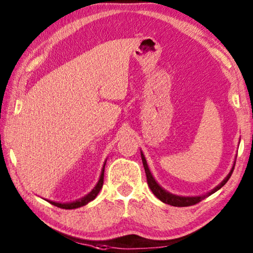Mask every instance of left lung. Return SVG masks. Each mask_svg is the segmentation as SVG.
Returning a JSON list of instances; mask_svg holds the SVG:
<instances>
[{
  "label": "left lung",
  "mask_w": 253,
  "mask_h": 253,
  "mask_svg": "<svg viewBox=\"0 0 253 253\" xmlns=\"http://www.w3.org/2000/svg\"><path fill=\"white\" fill-rule=\"evenodd\" d=\"M142 156V161H143V166H144V170H145V175H146V180H148V184H149V187L151 188V191H152V193L156 195V197L160 200V201H163L165 203H167V205H170V206H174V207H188V206H194L199 203L200 201H202L203 199L208 198L209 195H211L214 192L219 190V188L223 187L226 183H227V180L229 179V177L232 176V172L234 170V167L232 168L231 172H229L228 176L226 177V178L221 182L219 185H218L216 188H213L212 191L209 192V193H207L205 195H202V197H178V195H175V194H170L169 192L165 191L163 187L158 185V183L154 180L152 174H151V171L149 170V167H148V164H146V160L144 156H143V153L141 154Z\"/></svg>",
  "instance_id": "1"
}]
</instances>
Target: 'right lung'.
Returning <instances> with one entry per match:
<instances>
[{
	"label": "right lung",
	"instance_id": "add662e5",
	"mask_svg": "<svg viewBox=\"0 0 253 253\" xmlns=\"http://www.w3.org/2000/svg\"><path fill=\"white\" fill-rule=\"evenodd\" d=\"M103 177H104V166H103L102 172H101V177L99 179V183L96 184V186L93 188L90 193H88L87 195H86V197H84L83 199L78 200V201L70 202V203H59V202H53V201H48V202H50L51 205L58 207V208H62V209H76V208H79V207L87 205L88 202H90L92 200L96 198V195L99 194L101 188H102V186H103Z\"/></svg>",
	"mask_w": 253,
	"mask_h": 253
}]
</instances>
